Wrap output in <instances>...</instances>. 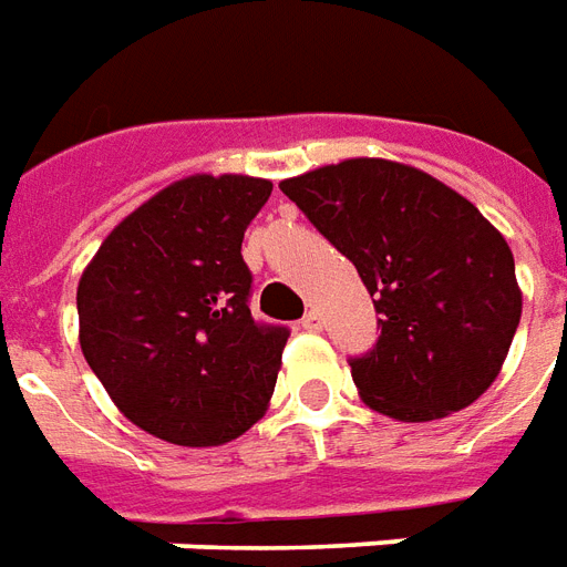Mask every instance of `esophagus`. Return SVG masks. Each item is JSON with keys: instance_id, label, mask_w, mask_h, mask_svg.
I'll list each match as a JSON object with an SVG mask.
<instances>
[{"instance_id": "obj_1", "label": "esophagus", "mask_w": 567, "mask_h": 567, "mask_svg": "<svg viewBox=\"0 0 567 567\" xmlns=\"http://www.w3.org/2000/svg\"><path fill=\"white\" fill-rule=\"evenodd\" d=\"M301 329H308V331L322 329V317H319L317 310H308V313H305V319H301Z\"/></svg>"}]
</instances>
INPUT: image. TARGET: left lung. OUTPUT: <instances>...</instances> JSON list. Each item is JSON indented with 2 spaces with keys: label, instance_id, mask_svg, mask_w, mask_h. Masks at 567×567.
<instances>
[{
  "label": "left lung",
  "instance_id": "8db88e82",
  "mask_svg": "<svg viewBox=\"0 0 567 567\" xmlns=\"http://www.w3.org/2000/svg\"><path fill=\"white\" fill-rule=\"evenodd\" d=\"M280 190L359 268L382 317L373 352L349 361L370 410L433 421L491 389L523 292L508 241L470 199L385 157L308 169Z\"/></svg>",
  "mask_w": 567,
  "mask_h": 567
}]
</instances>
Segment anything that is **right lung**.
I'll use <instances>...</instances> for the list:
<instances>
[{
	"instance_id": "obj_1",
	"label": "right lung",
	"mask_w": 567,
	"mask_h": 567,
	"mask_svg": "<svg viewBox=\"0 0 567 567\" xmlns=\"http://www.w3.org/2000/svg\"><path fill=\"white\" fill-rule=\"evenodd\" d=\"M268 194V178L238 173L178 178L80 275V349L116 410L157 440L224 445L266 415L289 331L250 317L241 238Z\"/></svg>"
}]
</instances>
